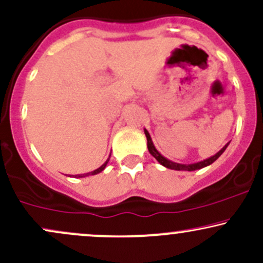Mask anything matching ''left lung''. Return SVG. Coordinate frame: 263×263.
I'll list each match as a JSON object with an SVG mask.
<instances>
[{
	"label": "left lung",
	"instance_id": "8db88e82",
	"mask_svg": "<svg viewBox=\"0 0 263 263\" xmlns=\"http://www.w3.org/2000/svg\"><path fill=\"white\" fill-rule=\"evenodd\" d=\"M144 135H146V137H147V147H148V151H149L151 155L155 157V158L159 163H161L163 167L170 168V170H174V171H188V172H192V171L201 170V168H204V167H208V165H210L211 163L215 162L216 159H218L219 157L221 156L222 153H224V151L228 148L229 143H230V142H229V143H226L225 146L222 147V148L220 149L218 153H215V155H214V156L209 157V158L203 159V161L197 162V163H192V164H183V163H176V162H173V161H170V159L165 158L164 156H162L161 153H159L158 151H157V148L155 147V144H153L152 138H151L149 132L147 131L146 128H144Z\"/></svg>",
	"mask_w": 263,
	"mask_h": 263
}]
</instances>
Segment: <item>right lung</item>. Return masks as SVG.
<instances>
[{"label": "right lung", "mask_w": 263, "mask_h": 263, "mask_svg": "<svg viewBox=\"0 0 263 263\" xmlns=\"http://www.w3.org/2000/svg\"><path fill=\"white\" fill-rule=\"evenodd\" d=\"M110 157H111V153H110V156H108V158L106 159V162H105L104 164L101 165V167H99L98 170H95V171H92V172H89V173H85V174H78L77 177H79V178H83V177H87V176H95V174H99V173H101V172L104 171L105 168H106L107 163H108V161H110Z\"/></svg>", "instance_id": "right-lung-1"}]
</instances>
